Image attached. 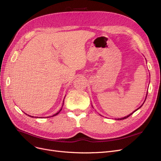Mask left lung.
I'll return each mask as SVG.
<instances>
[{
    "label": "left lung",
    "instance_id": "obj_1",
    "mask_svg": "<svg viewBox=\"0 0 161 161\" xmlns=\"http://www.w3.org/2000/svg\"><path fill=\"white\" fill-rule=\"evenodd\" d=\"M147 94H147V96H146V97H147ZM146 99H147V97H146V98H145V100H146ZM145 100H144V102H145ZM144 103H142V105L144 104ZM142 106H140V107H139V108H138L137 109V110H138V109H139V108H141L142 107ZM137 110H135V111H134V112H136V111ZM134 112H133L132 113H131V114H129V115H128L127 116H125V117H124V118H118V120H124V119H126V118H128V117H129L130 116V115H132V114H133V113H134Z\"/></svg>",
    "mask_w": 161,
    "mask_h": 161
}]
</instances>
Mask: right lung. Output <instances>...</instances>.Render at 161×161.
Segmentation results:
<instances>
[{
    "mask_svg": "<svg viewBox=\"0 0 161 161\" xmlns=\"http://www.w3.org/2000/svg\"><path fill=\"white\" fill-rule=\"evenodd\" d=\"M61 109H62V108H61ZM61 110H59V111L58 112H57L56 114H54V115H53L52 116H56L57 114H59V112H61ZM29 116H30V117H32V118H33V116H29Z\"/></svg>",
    "mask_w": 161,
    "mask_h": 161,
    "instance_id": "right-lung-1",
    "label": "right lung"
}]
</instances>
